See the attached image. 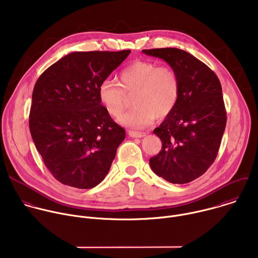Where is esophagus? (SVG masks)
<instances>
[{
  "instance_id": "esophagus-1",
  "label": "esophagus",
  "mask_w": 258,
  "mask_h": 258,
  "mask_svg": "<svg viewBox=\"0 0 258 258\" xmlns=\"http://www.w3.org/2000/svg\"><path fill=\"white\" fill-rule=\"evenodd\" d=\"M128 136L132 138H143L146 136V133L143 132H134V131H130L128 132Z\"/></svg>"
}]
</instances>
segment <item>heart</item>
Instances as JSON below:
<instances>
[{
  "instance_id": "1",
  "label": "heart",
  "mask_w": 258,
  "mask_h": 258,
  "mask_svg": "<svg viewBox=\"0 0 258 258\" xmlns=\"http://www.w3.org/2000/svg\"><path fill=\"white\" fill-rule=\"evenodd\" d=\"M119 85L105 80L98 88V97L106 112L119 117L126 104L125 94H133L135 108L122 115L118 121L126 126L143 128L149 125L154 117H167L179 97V79L169 66H159L156 62L137 60L124 67L118 75Z\"/></svg>"
}]
</instances>
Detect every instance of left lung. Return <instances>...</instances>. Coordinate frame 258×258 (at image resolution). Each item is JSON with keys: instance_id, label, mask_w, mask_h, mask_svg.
Wrapping results in <instances>:
<instances>
[{"instance_id": "left-lung-1", "label": "left lung", "mask_w": 258, "mask_h": 258, "mask_svg": "<svg viewBox=\"0 0 258 258\" xmlns=\"http://www.w3.org/2000/svg\"><path fill=\"white\" fill-rule=\"evenodd\" d=\"M143 53L168 63L180 86L173 111L153 131L162 149L150 158V166L169 182H190L213 163L222 142L227 123L222 86L206 64L186 51L162 48Z\"/></svg>"}]
</instances>
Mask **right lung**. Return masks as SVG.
Returning <instances> with one entry per match:
<instances>
[{
	"mask_svg": "<svg viewBox=\"0 0 258 258\" xmlns=\"http://www.w3.org/2000/svg\"><path fill=\"white\" fill-rule=\"evenodd\" d=\"M130 53L72 52L36 81L29 131L45 165L63 185L94 188L111 167L125 131L106 112L98 88Z\"/></svg>",
	"mask_w": 258,
	"mask_h": 258,
	"instance_id": "obj_1",
	"label": "right lung"
}]
</instances>
